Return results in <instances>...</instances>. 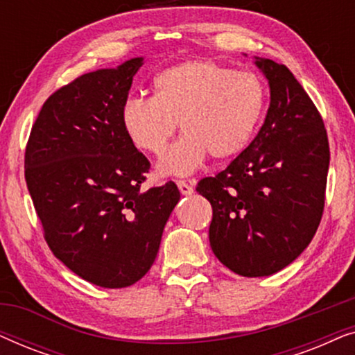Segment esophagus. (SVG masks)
I'll use <instances>...</instances> for the list:
<instances>
[{
    "instance_id": "1",
    "label": "esophagus",
    "mask_w": 355,
    "mask_h": 355,
    "mask_svg": "<svg viewBox=\"0 0 355 355\" xmlns=\"http://www.w3.org/2000/svg\"><path fill=\"white\" fill-rule=\"evenodd\" d=\"M178 187H179V191H181L182 196H192L193 193V187L186 181H178Z\"/></svg>"
}]
</instances>
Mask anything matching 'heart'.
I'll return each mask as SVG.
<instances>
[{
	"instance_id": "1",
	"label": "heart",
	"mask_w": 355,
	"mask_h": 355,
	"mask_svg": "<svg viewBox=\"0 0 355 355\" xmlns=\"http://www.w3.org/2000/svg\"><path fill=\"white\" fill-rule=\"evenodd\" d=\"M268 101L260 76L221 62H179L155 77L153 96H129L121 108L125 137L144 153L162 155L181 124L184 135L158 164L163 176H187L211 155L218 162L249 148Z\"/></svg>"
}]
</instances>
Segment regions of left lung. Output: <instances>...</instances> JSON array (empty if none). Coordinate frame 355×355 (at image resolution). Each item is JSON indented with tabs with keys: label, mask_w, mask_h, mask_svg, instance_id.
<instances>
[{
	"label": "left lung",
	"mask_w": 355,
	"mask_h": 355,
	"mask_svg": "<svg viewBox=\"0 0 355 355\" xmlns=\"http://www.w3.org/2000/svg\"><path fill=\"white\" fill-rule=\"evenodd\" d=\"M270 108L249 148L197 192L211 203L210 245L231 271L270 276L297 259L322 221L329 145L322 114L284 64L257 58Z\"/></svg>",
	"instance_id": "1"
}]
</instances>
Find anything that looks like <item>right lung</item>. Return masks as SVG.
Masks as SVG:
<instances>
[{
  "label": "right lung",
  "instance_id": "add662e5",
  "mask_svg": "<svg viewBox=\"0 0 355 355\" xmlns=\"http://www.w3.org/2000/svg\"><path fill=\"white\" fill-rule=\"evenodd\" d=\"M142 58L77 77L48 96L26 147V181L48 247L100 288L137 283L157 259L181 193L144 191L150 162L121 125Z\"/></svg>",
  "mask_w": 355,
  "mask_h": 355
}]
</instances>
